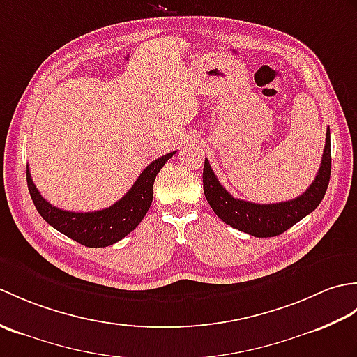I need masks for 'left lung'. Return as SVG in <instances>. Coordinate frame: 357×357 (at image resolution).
I'll return each instance as SVG.
<instances>
[{"label":"left lung","instance_id":"8db88e82","mask_svg":"<svg viewBox=\"0 0 357 357\" xmlns=\"http://www.w3.org/2000/svg\"><path fill=\"white\" fill-rule=\"evenodd\" d=\"M330 173L331 141L330 128H327L319 172H317L312 185L298 198L276 204H255L233 198L218 181L208 159L204 162V195L218 218L222 219L225 224L256 238H271L284 233L319 206L325 192H327Z\"/></svg>","mask_w":357,"mask_h":357}]
</instances>
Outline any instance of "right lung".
Returning a JSON list of instances; mask_svg holds the SVG:
<instances>
[{
  "label": "right lung",
  "instance_id": "1",
  "mask_svg": "<svg viewBox=\"0 0 357 357\" xmlns=\"http://www.w3.org/2000/svg\"><path fill=\"white\" fill-rule=\"evenodd\" d=\"M174 153L176 151H170L149 164L139 174V178L135 181L130 190L109 208L78 213V211H67L53 207L38 192L27 167L30 198L44 221L55 230L66 234L67 238L90 248L109 247L133 231L146 216L151 206V199H153V183L156 174Z\"/></svg>",
  "mask_w": 357,
  "mask_h": 357
}]
</instances>
